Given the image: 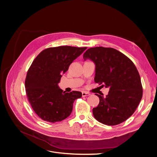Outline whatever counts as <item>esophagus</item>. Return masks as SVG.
<instances>
[{
  "instance_id": "esophagus-1",
  "label": "esophagus",
  "mask_w": 157,
  "mask_h": 157,
  "mask_svg": "<svg viewBox=\"0 0 157 157\" xmlns=\"http://www.w3.org/2000/svg\"><path fill=\"white\" fill-rule=\"evenodd\" d=\"M82 97H86V96H88L90 95V94L89 93H87V92H85V91H83L82 93Z\"/></svg>"
}]
</instances>
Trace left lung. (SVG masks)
I'll return each instance as SVG.
<instances>
[{"mask_svg":"<svg viewBox=\"0 0 157 157\" xmlns=\"http://www.w3.org/2000/svg\"><path fill=\"white\" fill-rule=\"evenodd\" d=\"M83 58L95 64V82L109 88L106 97L96 94L100 101L93 109L94 118L106 125L119 124L127 120L136 111L143 95L140 76L134 64L111 48H90Z\"/></svg>","mask_w":157,"mask_h":157,"instance_id":"left-lung-1","label":"left lung"}]
</instances>
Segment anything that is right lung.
<instances>
[{"mask_svg":"<svg viewBox=\"0 0 157 157\" xmlns=\"http://www.w3.org/2000/svg\"><path fill=\"white\" fill-rule=\"evenodd\" d=\"M87 49L59 46L44 49L35 58L25 79L28 101L37 116L48 122H61L71 113L74 101L82 93L63 91L58 84L70 64Z\"/></svg>","mask_w":157,"mask_h":157,"instance_id":"right-lung-1","label":"right lung"}]
</instances>
